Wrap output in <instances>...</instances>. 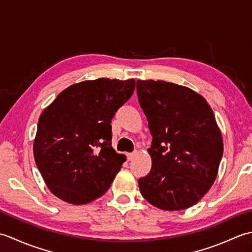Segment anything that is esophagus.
<instances>
[{
	"mask_svg": "<svg viewBox=\"0 0 252 252\" xmlns=\"http://www.w3.org/2000/svg\"><path fill=\"white\" fill-rule=\"evenodd\" d=\"M126 157H127V160H129V161H131V160L134 159L135 154L134 153H127L126 154Z\"/></svg>",
	"mask_w": 252,
	"mask_h": 252,
	"instance_id": "obj_1",
	"label": "esophagus"
}]
</instances>
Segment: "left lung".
<instances>
[{
    "label": "left lung",
    "mask_w": 252,
    "mask_h": 252,
    "mask_svg": "<svg viewBox=\"0 0 252 252\" xmlns=\"http://www.w3.org/2000/svg\"><path fill=\"white\" fill-rule=\"evenodd\" d=\"M137 97L153 136L152 170L138 180L142 196L165 211L192 207L211 189L223 155L215 114L183 85L137 80Z\"/></svg>",
    "instance_id": "1"
}]
</instances>
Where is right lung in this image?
<instances>
[{"label":"right lung","instance_id":"1","mask_svg":"<svg viewBox=\"0 0 252 252\" xmlns=\"http://www.w3.org/2000/svg\"><path fill=\"white\" fill-rule=\"evenodd\" d=\"M134 89V79L88 80L63 90L42 111L33 156L52 194L85 205L108 190L126 160L111 146V119Z\"/></svg>","mask_w":252,"mask_h":252}]
</instances>
